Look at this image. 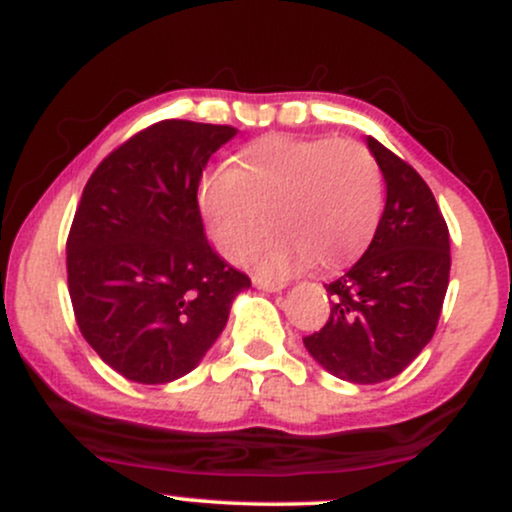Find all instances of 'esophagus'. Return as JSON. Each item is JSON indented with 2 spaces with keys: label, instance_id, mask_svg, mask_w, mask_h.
<instances>
[{
  "label": "esophagus",
  "instance_id": "34e87169",
  "mask_svg": "<svg viewBox=\"0 0 512 512\" xmlns=\"http://www.w3.org/2000/svg\"><path fill=\"white\" fill-rule=\"evenodd\" d=\"M252 284H255L260 291H281V289H284V281L264 279V276H255V279H252Z\"/></svg>",
  "mask_w": 512,
  "mask_h": 512
}]
</instances>
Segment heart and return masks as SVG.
I'll return each mask as SVG.
<instances>
[{
	"label": "heart",
	"instance_id": "1",
	"mask_svg": "<svg viewBox=\"0 0 512 512\" xmlns=\"http://www.w3.org/2000/svg\"><path fill=\"white\" fill-rule=\"evenodd\" d=\"M199 209L219 252L238 260L263 227L275 228L243 260L257 272L286 276L310 260L334 269L368 248L383 209L378 163L356 139L269 134L216 166L199 182Z\"/></svg>",
	"mask_w": 512,
	"mask_h": 512
}]
</instances>
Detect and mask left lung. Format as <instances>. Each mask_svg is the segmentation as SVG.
Here are the masks:
<instances>
[{
  "mask_svg": "<svg viewBox=\"0 0 512 512\" xmlns=\"http://www.w3.org/2000/svg\"><path fill=\"white\" fill-rule=\"evenodd\" d=\"M387 202L354 267L327 284L330 320L303 337L337 378L358 385L395 378L431 342L450 281V233L431 187L378 139L368 137Z\"/></svg>",
  "mask_w": 512,
  "mask_h": 512,
  "instance_id": "obj_1",
  "label": "left lung"
}]
</instances>
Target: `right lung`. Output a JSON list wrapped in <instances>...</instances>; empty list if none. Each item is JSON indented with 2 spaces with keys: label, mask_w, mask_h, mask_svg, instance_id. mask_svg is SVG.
<instances>
[{
  "label": "right lung",
  "mask_w": 512,
  "mask_h": 512,
  "mask_svg": "<svg viewBox=\"0 0 512 512\" xmlns=\"http://www.w3.org/2000/svg\"><path fill=\"white\" fill-rule=\"evenodd\" d=\"M238 129L161 120L110 151L88 178L67 236V284L91 349L127 380L190 373L226 327L250 276L204 233L202 170Z\"/></svg>",
  "instance_id": "add662e5"
}]
</instances>
